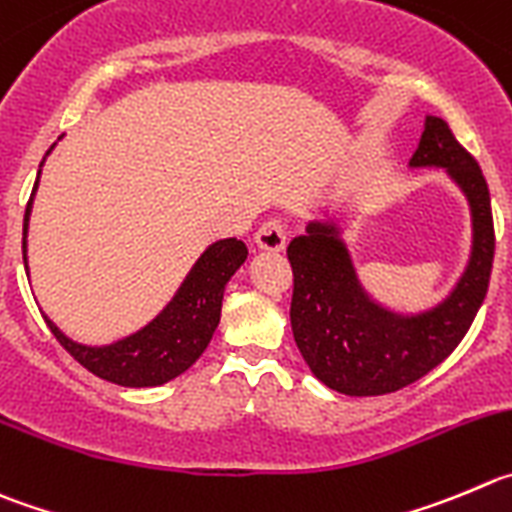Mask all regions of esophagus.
Returning a JSON list of instances; mask_svg holds the SVG:
<instances>
[{"mask_svg": "<svg viewBox=\"0 0 512 512\" xmlns=\"http://www.w3.org/2000/svg\"><path fill=\"white\" fill-rule=\"evenodd\" d=\"M256 246L264 251H284L286 246V223L281 218H269L256 231Z\"/></svg>", "mask_w": 512, "mask_h": 512, "instance_id": "34e87169", "label": "esophagus"}]
</instances>
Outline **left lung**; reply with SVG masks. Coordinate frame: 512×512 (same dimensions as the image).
<instances>
[{
  "mask_svg": "<svg viewBox=\"0 0 512 512\" xmlns=\"http://www.w3.org/2000/svg\"><path fill=\"white\" fill-rule=\"evenodd\" d=\"M410 165L445 168L472 208L470 264L445 304L410 319L372 304L357 284L334 223H309L306 236L286 248L294 274L289 314L296 347L326 387L352 397L397 392L445 362L488 294L495 228L478 160L457 143L445 120L427 118Z\"/></svg>",
  "mask_w": 512,
  "mask_h": 512,
  "instance_id": "1",
  "label": "left lung"
}]
</instances>
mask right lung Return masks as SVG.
Here are the masks:
<instances>
[{
	"mask_svg": "<svg viewBox=\"0 0 512 512\" xmlns=\"http://www.w3.org/2000/svg\"><path fill=\"white\" fill-rule=\"evenodd\" d=\"M29 208H32V198L24 211V236H27ZM246 256V243L238 238H223L213 243L193 266L191 276L180 286L178 296L170 301L168 309L153 324L145 326L143 332L113 347H82V344L70 342L47 316L45 321L62 349H67L95 377L123 384V387H155L186 372L206 352L221 319L223 289L238 266L246 261Z\"/></svg>",
	"mask_w": 512,
	"mask_h": 512,
	"instance_id": "right-lung-1",
	"label": "right lung"
}]
</instances>
